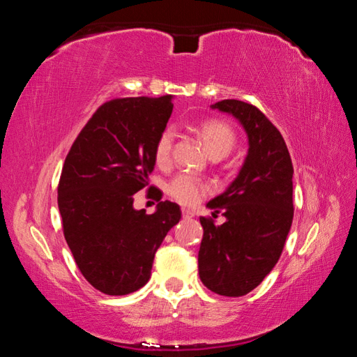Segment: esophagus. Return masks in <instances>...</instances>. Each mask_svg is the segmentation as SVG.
<instances>
[{"mask_svg":"<svg viewBox=\"0 0 357 357\" xmlns=\"http://www.w3.org/2000/svg\"><path fill=\"white\" fill-rule=\"evenodd\" d=\"M195 215V213H193L192 209H187V208H183V217L184 219H192V217Z\"/></svg>","mask_w":357,"mask_h":357,"instance_id":"obj_1","label":"esophagus"}]
</instances>
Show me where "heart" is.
I'll return each mask as SVG.
<instances>
[{
  "label": "heart",
  "mask_w": 357,
  "mask_h": 357,
  "mask_svg": "<svg viewBox=\"0 0 357 357\" xmlns=\"http://www.w3.org/2000/svg\"><path fill=\"white\" fill-rule=\"evenodd\" d=\"M198 134H200L204 148L208 149L211 155H223L225 157L233 149L236 143V135L233 129L227 123L219 119H206L198 126ZM174 129L167 128L157 137L154 146V157L159 165H167L172 159V151L174 144ZM211 192V185L202 178L193 176L189 173H181L173 178L168 184V193L181 204H197L204 195Z\"/></svg>",
  "instance_id": "1"
}]
</instances>
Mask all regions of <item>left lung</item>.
I'll list each match as a JSON object with an SVG mask.
<instances>
[{"instance_id": "obj_1", "label": "left lung", "mask_w": 357, "mask_h": 357, "mask_svg": "<svg viewBox=\"0 0 357 357\" xmlns=\"http://www.w3.org/2000/svg\"><path fill=\"white\" fill-rule=\"evenodd\" d=\"M233 114L249 137L238 178L206 206L225 222L200 217L198 274L211 291L229 298L250 293L282 255L293 223V164L285 140L255 105L225 99L211 105Z\"/></svg>"}]
</instances>
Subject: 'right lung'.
<instances>
[{
  "instance_id": "add662e5",
  "label": "right lung",
  "mask_w": 357,
  "mask_h": 357,
  "mask_svg": "<svg viewBox=\"0 0 357 357\" xmlns=\"http://www.w3.org/2000/svg\"><path fill=\"white\" fill-rule=\"evenodd\" d=\"M172 112V96L105 102L64 160L58 208L66 243L84 279L105 294L124 296L146 285L157 249L181 219L178 204L162 197L154 214L134 208Z\"/></svg>"
}]
</instances>
